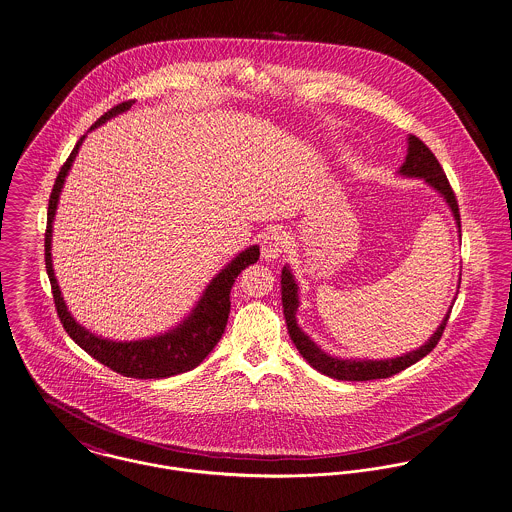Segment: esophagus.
<instances>
[{"label":"esophagus","mask_w":512,"mask_h":512,"mask_svg":"<svg viewBox=\"0 0 512 512\" xmlns=\"http://www.w3.org/2000/svg\"><path fill=\"white\" fill-rule=\"evenodd\" d=\"M285 248V234L281 233V229H270L262 238V256L266 260H276L281 256Z\"/></svg>","instance_id":"1"}]
</instances>
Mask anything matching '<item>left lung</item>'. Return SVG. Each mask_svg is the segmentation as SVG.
<instances>
[{"mask_svg":"<svg viewBox=\"0 0 512 512\" xmlns=\"http://www.w3.org/2000/svg\"><path fill=\"white\" fill-rule=\"evenodd\" d=\"M399 174L409 176V178H422L428 186L434 187L446 199V203L450 205V209L454 213V219H456V225H458V233H462L460 207H458L456 193L450 186L440 162L436 160L432 150L419 137H413V135L409 137L407 158H405ZM281 303H283V317H285V323H287V332H289L295 348L299 350V354L317 372L325 373V375L334 377V379H342V381L385 379V377H391V375L403 372L405 368L417 364L426 354H430L436 348V344L440 342V338L444 334V328L448 325L450 313H452V307H450L442 325L436 328V332L430 336V340L424 342L419 350H413L409 354H403V356L391 358V360H342V358L328 356L297 326V319H295V313H297V307H299L297 283H295V279L291 276V270L287 266L281 270Z\"/></svg>","mask_w":512,"mask_h":512,"instance_id":"8db88e82","label":"left lung"}]
</instances>
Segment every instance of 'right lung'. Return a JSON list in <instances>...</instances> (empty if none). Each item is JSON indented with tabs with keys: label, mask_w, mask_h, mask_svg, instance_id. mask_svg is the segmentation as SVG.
<instances>
[{
	"label": "right lung",
	"mask_w": 512,
	"mask_h": 512,
	"mask_svg": "<svg viewBox=\"0 0 512 512\" xmlns=\"http://www.w3.org/2000/svg\"><path fill=\"white\" fill-rule=\"evenodd\" d=\"M133 103L135 101L129 99V101H123V103L111 107L105 115H101L95 121L93 127L105 123L113 115L127 111ZM82 140L84 137L76 142L68 160L60 168L54 187H52V193H50V199H48L45 262H47V274L50 279V287H52V297H54V307H56L58 319L64 326V330L68 332V336L82 350H86L103 366H107L113 372L121 373L125 377L160 379V377L189 372L195 366H199L207 358V354L217 346V342L221 340L227 321H229V313H231V287H233L234 279L244 268L258 262L260 248L258 246L246 248L223 272H219L207 285L203 297L199 299V303L191 311V315L174 330H168L166 334H160L154 338L135 340V342H113V340L95 336L84 326L78 325L72 319V315L68 313L66 303L60 295V287L54 278L52 260H50V236H52V221H54L58 197H60V191L64 186V178L78 154Z\"/></svg>",
	"instance_id": "add662e5"
}]
</instances>
